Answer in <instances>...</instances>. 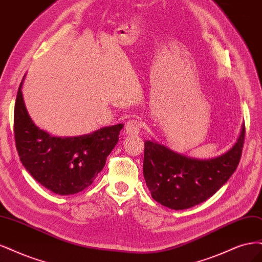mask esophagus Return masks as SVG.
Wrapping results in <instances>:
<instances>
[{
  "label": "esophagus",
  "instance_id": "34e87169",
  "mask_svg": "<svg viewBox=\"0 0 262 262\" xmlns=\"http://www.w3.org/2000/svg\"><path fill=\"white\" fill-rule=\"evenodd\" d=\"M141 128V123L137 119L129 120L125 125V133L127 135H138Z\"/></svg>",
  "mask_w": 262,
  "mask_h": 262
}]
</instances>
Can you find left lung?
<instances>
[{"label": "left lung", "instance_id": "left-lung-1", "mask_svg": "<svg viewBox=\"0 0 262 262\" xmlns=\"http://www.w3.org/2000/svg\"><path fill=\"white\" fill-rule=\"evenodd\" d=\"M245 139V124L237 141L226 154L197 160L176 154L158 142L145 141L143 176L152 198L174 210L201 204L229 181L237 167Z\"/></svg>", "mask_w": 262, "mask_h": 262}]
</instances>
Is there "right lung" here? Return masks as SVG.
Here are the masks:
<instances>
[{
  "mask_svg": "<svg viewBox=\"0 0 262 262\" xmlns=\"http://www.w3.org/2000/svg\"><path fill=\"white\" fill-rule=\"evenodd\" d=\"M20 88L21 83L14 108V134L23 165L42 186L58 195H73L90 186L119 141L123 125L79 137H53L32 123Z\"/></svg>",
  "mask_w": 262,
  "mask_h": 262,
  "instance_id": "1",
  "label": "right lung"
}]
</instances>
